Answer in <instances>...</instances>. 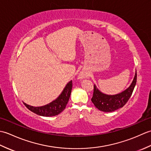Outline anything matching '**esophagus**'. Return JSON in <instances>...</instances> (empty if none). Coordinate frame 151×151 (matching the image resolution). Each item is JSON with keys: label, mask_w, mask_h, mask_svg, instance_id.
I'll list each match as a JSON object with an SVG mask.
<instances>
[{"label": "esophagus", "mask_w": 151, "mask_h": 151, "mask_svg": "<svg viewBox=\"0 0 151 151\" xmlns=\"http://www.w3.org/2000/svg\"><path fill=\"white\" fill-rule=\"evenodd\" d=\"M83 77H84V75H82V74H81V75H80V78H82Z\"/></svg>", "instance_id": "34e87169"}]
</instances>
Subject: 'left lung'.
Here are the masks:
<instances>
[{
    "mask_svg": "<svg viewBox=\"0 0 151 151\" xmlns=\"http://www.w3.org/2000/svg\"><path fill=\"white\" fill-rule=\"evenodd\" d=\"M136 80L137 73L136 70L135 76L129 87L119 93L112 95L103 93L97 88L96 85H94L91 101L95 107L102 111L111 112L121 108L127 103L132 95L136 84Z\"/></svg>",
    "mask_w": 151,
    "mask_h": 151,
    "instance_id": "1",
    "label": "left lung"
}]
</instances>
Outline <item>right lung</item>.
Listing matches in <instances>:
<instances>
[{
    "label": "right lung",
    "mask_w": 151,
    "mask_h": 151,
    "mask_svg": "<svg viewBox=\"0 0 151 151\" xmlns=\"http://www.w3.org/2000/svg\"><path fill=\"white\" fill-rule=\"evenodd\" d=\"M72 81L67 83L61 94L55 100L42 106H32L23 102L28 110L37 115L44 117H52L58 115L65 108L71 93Z\"/></svg>",
    "instance_id": "obj_1"
}]
</instances>
